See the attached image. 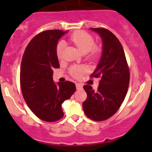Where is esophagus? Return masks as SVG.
Returning a JSON list of instances; mask_svg holds the SVG:
<instances>
[{
    "instance_id": "1",
    "label": "esophagus",
    "mask_w": 152,
    "mask_h": 152,
    "mask_svg": "<svg viewBox=\"0 0 152 152\" xmlns=\"http://www.w3.org/2000/svg\"><path fill=\"white\" fill-rule=\"evenodd\" d=\"M76 89H77V90H81V89H82L83 86H82V84H80V83H76Z\"/></svg>"
}]
</instances>
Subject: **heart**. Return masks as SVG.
Segmentation results:
<instances>
[{
    "instance_id": "b5f03b06",
    "label": "heart",
    "mask_w": 152,
    "mask_h": 152,
    "mask_svg": "<svg viewBox=\"0 0 152 152\" xmlns=\"http://www.w3.org/2000/svg\"><path fill=\"white\" fill-rule=\"evenodd\" d=\"M69 41L74 44L82 53H87V57L91 60H96L102 54V48L95 45V39L91 34L84 31H76L69 37ZM65 44L59 41L56 45V55L59 59L62 56ZM87 71L85 65H73L69 69V73L73 77L79 79Z\"/></svg>"
}]
</instances>
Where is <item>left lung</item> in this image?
<instances>
[{"mask_svg": "<svg viewBox=\"0 0 152 152\" xmlns=\"http://www.w3.org/2000/svg\"><path fill=\"white\" fill-rule=\"evenodd\" d=\"M101 36L103 52L99 65L91 78H99L95 91L85 85L87 99L82 104L84 112L90 119L102 121L113 115L123 103L129 84V68L123 46L115 35L104 28H91Z\"/></svg>", "mask_w": 152, "mask_h": 152, "instance_id": "left-lung-1", "label": "left lung"}]
</instances>
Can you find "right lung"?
<instances>
[{
  "label": "right lung",
  "instance_id": "obj_1",
  "mask_svg": "<svg viewBox=\"0 0 152 152\" xmlns=\"http://www.w3.org/2000/svg\"><path fill=\"white\" fill-rule=\"evenodd\" d=\"M65 33L54 29L37 34L27 45L21 62L20 80L24 100L37 117L46 122L63 117L62 104L76 90L73 82L56 85L53 81V69L59 67L56 45Z\"/></svg>",
  "mask_w": 152,
  "mask_h": 152
}]
</instances>
